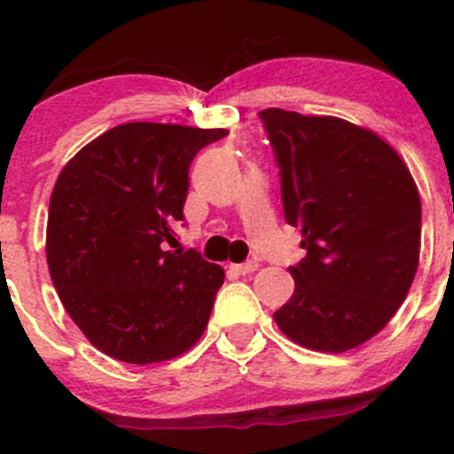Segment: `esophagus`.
<instances>
[{
	"mask_svg": "<svg viewBox=\"0 0 454 454\" xmlns=\"http://www.w3.org/2000/svg\"><path fill=\"white\" fill-rule=\"evenodd\" d=\"M231 270L237 274H253L254 270H259V263H256V261H246V263L231 265Z\"/></svg>",
	"mask_w": 454,
	"mask_h": 454,
	"instance_id": "1",
	"label": "esophagus"
}]
</instances>
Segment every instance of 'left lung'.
I'll return each mask as SVG.
<instances>
[{
	"label": "left lung",
	"instance_id": "8db88e82",
	"mask_svg": "<svg viewBox=\"0 0 454 454\" xmlns=\"http://www.w3.org/2000/svg\"><path fill=\"white\" fill-rule=\"evenodd\" d=\"M261 121L281 167L286 219L308 250L274 320L296 345L345 354L382 332L409 294L422 239L418 184L367 127L278 107Z\"/></svg>",
	"mask_w": 454,
	"mask_h": 454
}]
</instances>
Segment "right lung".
Returning a JSON list of instances; mask_svg holds the SVG:
<instances>
[{"label":"right lung","instance_id":"right-lung-1","mask_svg":"<svg viewBox=\"0 0 454 454\" xmlns=\"http://www.w3.org/2000/svg\"><path fill=\"white\" fill-rule=\"evenodd\" d=\"M226 134L125 122L59 173L45 259L63 308L103 354L129 364L167 363L204 333L223 268L164 246L184 219L195 153Z\"/></svg>","mask_w":454,"mask_h":454}]
</instances>
